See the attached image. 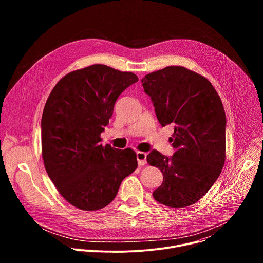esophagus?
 <instances>
[{"instance_id":"1","label":"esophagus","mask_w":263,"mask_h":263,"mask_svg":"<svg viewBox=\"0 0 263 263\" xmlns=\"http://www.w3.org/2000/svg\"><path fill=\"white\" fill-rule=\"evenodd\" d=\"M136 158H137L138 165L142 166V165H145V164H146V153L137 152V153H136Z\"/></svg>"}]
</instances>
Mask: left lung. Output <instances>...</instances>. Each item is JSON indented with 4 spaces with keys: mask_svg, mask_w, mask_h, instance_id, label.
Segmentation results:
<instances>
[{
    "mask_svg": "<svg viewBox=\"0 0 263 263\" xmlns=\"http://www.w3.org/2000/svg\"><path fill=\"white\" fill-rule=\"evenodd\" d=\"M141 82L160 125L174 126L173 157L155 149L146 156L163 175L153 197L172 208L191 206L207 194L226 159L222 103L207 78L184 66H166L145 74Z\"/></svg>",
    "mask_w": 263,
    "mask_h": 263,
    "instance_id": "obj_1",
    "label": "left lung"
}]
</instances>
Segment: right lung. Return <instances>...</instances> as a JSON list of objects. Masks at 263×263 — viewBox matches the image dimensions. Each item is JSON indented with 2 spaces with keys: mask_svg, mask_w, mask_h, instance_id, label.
Segmentation results:
<instances>
[{
  "mask_svg": "<svg viewBox=\"0 0 263 263\" xmlns=\"http://www.w3.org/2000/svg\"><path fill=\"white\" fill-rule=\"evenodd\" d=\"M137 81L133 72L92 64L65 74L46 102L42 119L45 168L59 194L76 208H104L137 167L132 148L100 143L117 99Z\"/></svg>",
  "mask_w": 263,
  "mask_h": 263,
  "instance_id": "add662e5",
  "label": "right lung"
}]
</instances>
